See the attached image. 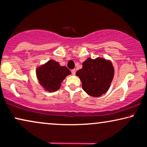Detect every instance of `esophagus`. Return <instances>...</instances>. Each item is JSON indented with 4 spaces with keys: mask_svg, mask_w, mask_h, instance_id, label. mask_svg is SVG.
I'll return each mask as SVG.
<instances>
[{
    "mask_svg": "<svg viewBox=\"0 0 147 147\" xmlns=\"http://www.w3.org/2000/svg\"><path fill=\"white\" fill-rule=\"evenodd\" d=\"M71 72H72V75H75V74H76V70H75V69H73V70H71Z\"/></svg>",
    "mask_w": 147,
    "mask_h": 147,
    "instance_id": "obj_1",
    "label": "esophagus"
}]
</instances>
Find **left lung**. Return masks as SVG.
Wrapping results in <instances>:
<instances>
[{
  "instance_id": "left-lung-1",
  "label": "left lung",
  "mask_w": 147,
  "mask_h": 147,
  "mask_svg": "<svg viewBox=\"0 0 147 147\" xmlns=\"http://www.w3.org/2000/svg\"><path fill=\"white\" fill-rule=\"evenodd\" d=\"M76 75L82 83L83 90L88 95L99 97L109 89L114 77V68L112 63L105 59L87 58Z\"/></svg>"
}]
</instances>
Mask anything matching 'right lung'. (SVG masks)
I'll use <instances>...</instances> for the list:
<instances>
[{"instance_id": "add662e5", "label": "right lung", "mask_w": 147, "mask_h": 147, "mask_svg": "<svg viewBox=\"0 0 147 147\" xmlns=\"http://www.w3.org/2000/svg\"><path fill=\"white\" fill-rule=\"evenodd\" d=\"M71 72L66 66H60L58 62L51 60L36 69V75L40 84L47 91L55 92L66 76Z\"/></svg>"}]
</instances>
